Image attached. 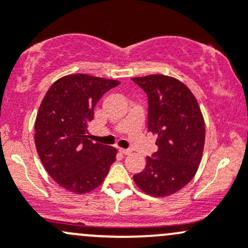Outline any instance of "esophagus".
<instances>
[{
  "instance_id": "esophagus-1",
  "label": "esophagus",
  "mask_w": 248,
  "mask_h": 248,
  "mask_svg": "<svg viewBox=\"0 0 248 248\" xmlns=\"http://www.w3.org/2000/svg\"><path fill=\"white\" fill-rule=\"evenodd\" d=\"M119 151H120V154H122V155H129V154H131V151H129V150L121 149V147L119 149Z\"/></svg>"
}]
</instances>
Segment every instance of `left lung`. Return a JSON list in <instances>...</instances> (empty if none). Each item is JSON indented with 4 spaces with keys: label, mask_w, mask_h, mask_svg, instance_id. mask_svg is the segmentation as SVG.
Masks as SVG:
<instances>
[{
    "label": "left lung",
    "mask_w": 248,
    "mask_h": 248,
    "mask_svg": "<svg viewBox=\"0 0 248 248\" xmlns=\"http://www.w3.org/2000/svg\"><path fill=\"white\" fill-rule=\"evenodd\" d=\"M132 80L149 97L147 128L157 137L158 146L133 180L149 196H171L193 179L202 162L205 122L201 107L191 90L176 78L151 74Z\"/></svg>",
    "instance_id": "obj_1"
}]
</instances>
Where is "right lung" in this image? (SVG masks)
Returning a JSON list of instances; mask_svg holds the SVG:
<instances>
[{
    "label": "right lung",
    "instance_id": "add662e5",
    "mask_svg": "<svg viewBox=\"0 0 248 248\" xmlns=\"http://www.w3.org/2000/svg\"><path fill=\"white\" fill-rule=\"evenodd\" d=\"M119 80L69 74L46 91L34 122V144L42 164L56 184L84 194L103 184L117 150L87 139L97 102Z\"/></svg>",
    "mask_w": 248,
    "mask_h": 248
}]
</instances>
